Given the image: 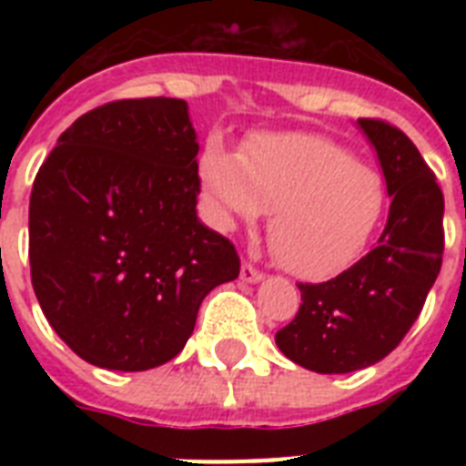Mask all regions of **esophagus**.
<instances>
[{"label":"esophagus","instance_id":"obj_1","mask_svg":"<svg viewBox=\"0 0 466 466\" xmlns=\"http://www.w3.org/2000/svg\"><path fill=\"white\" fill-rule=\"evenodd\" d=\"M239 278H241V280H244V283L254 285V283H261L263 273H261V270H256L254 266H251V263H244V266H241Z\"/></svg>","mask_w":466,"mask_h":466}]
</instances>
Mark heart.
Wrapping results in <instances>:
<instances>
[{
	"label": "heart",
	"instance_id": "1",
	"mask_svg": "<svg viewBox=\"0 0 466 466\" xmlns=\"http://www.w3.org/2000/svg\"><path fill=\"white\" fill-rule=\"evenodd\" d=\"M198 171L218 227L234 229L270 210V248L305 280L350 268L387 208L382 176L321 135L258 133L241 155L210 140Z\"/></svg>",
	"mask_w": 466,
	"mask_h": 466
}]
</instances>
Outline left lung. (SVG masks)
<instances>
[{"label": "left lung", "mask_w": 466, "mask_h": 466, "mask_svg": "<svg viewBox=\"0 0 466 466\" xmlns=\"http://www.w3.org/2000/svg\"><path fill=\"white\" fill-rule=\"evenodd\" d=\"M391 198L377 247L340 276L299 285L302 305L276 333L285 358L321 375L370 368L401 343L419 319L442 263L441 186L399 127L360 118Z\"/></svg>", "instance_id": "8db88e82"}]
</instances>
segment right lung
<instances>
[{"label":"right lung","mask_w":466,"mask_h":466,"mask_svg":"<svg viewBox=\"0 0 466 466\" xmlns=\"http://www.w3.org/2000/svg\"><path fill=\"white\" fill-rule=\"evenodd\" d=\"M198 135L181 98L84 113L33 181L28 258L40 309L82 360L140 372L181 353L239 256L198 219Z\"/></svg>","instance_id":"right-lung-1"}]
</instances>
